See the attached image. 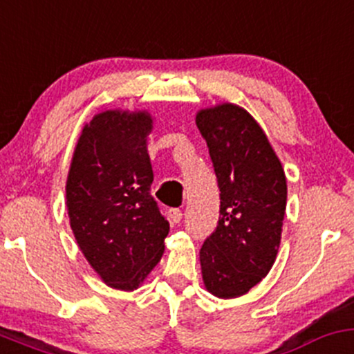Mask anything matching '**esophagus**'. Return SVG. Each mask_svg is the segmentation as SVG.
Wrapping results in <instances>:
<instances>
[{
  "label": "esophagus",
  "instance_id": "34e87169",
  "mask_svg": "<svg viewBox=\"0 0 354 354\" xmlns=\"http://www.w3.org/2000/svg\"><path fill=\"white\" fill-rule=\"evenodd\" d=\"M169 221L172 223V224H177V223H180V219H182V211L180 209H170L169 211Z\"/></svg>",
  "mask_w": 354,
  "mask_h": 354
}]
</instances>
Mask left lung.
I'll list each match as a JSON object with an SVG mask.
<instances>
[{
  "instance_id": "obj_1",
  "label": "left lung",
  "mask_w": 354,
  "mask_h": 354,
  "mask_svg": "<svg viewBox=\"0 0 354 354\" xmlns=\"http://www.w3.org/2000/svg\"><path fill=\"white\" fill-rule=\"evenodd\" d=\"M219 185V221L199 252L207 292L245 295L273 267L282 238L287 178L267 135L246 109L231 102L201 109Z\"/></svg>"
}]
</instances>
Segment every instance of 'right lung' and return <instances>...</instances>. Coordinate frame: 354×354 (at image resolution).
Here are the masks:
<instances>
[{
  "label": "right lung",
  "instance_id": "add662e5",
  "mask_svg": "<svg viewBox=\"0 0 354 354\" xmlns=\"http://www.w3.org/2000/svg\"><path fill=\"white\" fill-rule=\"evenodd\" d=\"M148 111L106 109L82 128L66 184L75 241L106 285L135 290L160 261L169 221L151 197Z\"/></svg>",
  "mask_w": 354,
  "mask_h": 354
}]
</instances>
